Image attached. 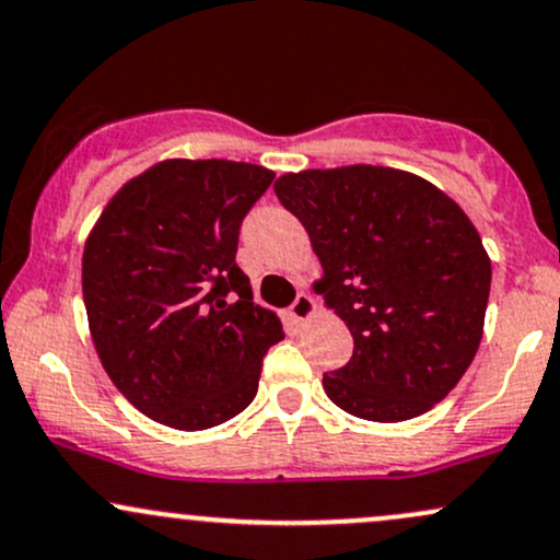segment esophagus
Listing matches in <instances>:
<instances>
[{
	"instance_id": "esophagus-1",
	"label": "esophagus",
	"mask_w": 560,
	"mask_h": 560,
	"mask_svg": "<svg viewBox=\"0 0 560 560\" xmlns=\"http://www.w3.org/2000/svg\"><path fill=\"white\" fill-rule=\"evenodd\" d=\"M313 313H316V300H313L307 292H300L292 305H289V316H292V320H298V324L300 320L311 318Z\"/></svg>"
}]
</instances>
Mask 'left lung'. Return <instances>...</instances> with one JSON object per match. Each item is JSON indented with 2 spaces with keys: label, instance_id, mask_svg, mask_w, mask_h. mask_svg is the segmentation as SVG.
Instances as JSON below:
<instances>
[{
  "label": "left lung",
  "instance_id": "1",
  "mask_svg": "<svg viewBox=\"0 0 560 560\" xmlns=\"http://www.w3.org/2000/svg\"><path fill=\"white\" fill-rule=\"evenodd\" d=\"M273 189L311 234L324 266L316 292L355 345L324 374L329 400L384 423L445 400L479 350L492 281L464 210L413 173L378 165L287 173Z\"/></svg>",
  "mask_w": 560,
  "mask_h": 560
}]
</instances>
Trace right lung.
<instances>
[{
	"instance_id": "right-lung-1",
	"label": "right lung",
	"mask_w": 560,
	"mask_h": 560,
	"mask_svg": "<svg viewBox=\"0 0 560 560\" xmlns=\"http://www.w3.org/2000/svg\"><path fill=\"white\" fill-rule=\"evenodd\" d=\"M273 171L234 160H165L131 178L83 247V302L107 376L141 413L182 432L253 402L276 313L236 266L244 215Z\"/></svg>"
}]
</instances>
